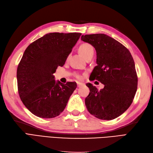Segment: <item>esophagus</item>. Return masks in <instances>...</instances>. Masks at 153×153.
<instances>
[{
  "mask_svg": "<svg viewBox=\"0 0 153 153\" xmlns=\"http://www.w3.org/2000/svg\"><path fill=\"white\" fill-rule=\"evenodd\" d=\"M83 83H81V82H77V87H80L81 86H83Z\"/></svg>",
  "mask_w": 153,
  "mask_h": 153,
  "instance_id": "esophagus-1",
  "label": "esophagus"
}]
</instances>
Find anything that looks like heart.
I'll use <instances>...</instances> for the list:
<instances>
[{
  "label": "heart",
  "mask_w": 153,
  "mask_h": 153,
  "mask_svg": "<svg viewBox=\"0 0 153 153\" xmlns=\"http://www.w3.org/2000/svg\"><path fill=\"white\" fill-rule=\"evenodd\" d=\"M79 52L84 56V57L86 59L91 56H93L94 55V50L93 46L88 43H83L81 44L79 46ZM76 76L77 78H79V79L81 78V76L79 75L76 74Z\"/></svg>",
  "instance_id": "1"
}]
</instances>
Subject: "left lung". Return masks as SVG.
I'll return each mask as SVG.
<instances>
[{
  "mask_svg": "<svg viewBox=\"0 0 153 153\" xmlns=\"http://www.w3.org/2000/svg\"><path fill=\"white\" fill-rule=\"evenodd\" d=\"M81 40L97 51V63L90 77L104 85L98 90L87 83L90 93L85 105L91 115L102 120H112L132 104L137 88V76L130 52L125 46L104 34H86Z\"/></svg>",
  "mask_w": 153,
  "mask_h": 153,
  "instance_id": "obj_1",
  "label": "left lung"
}]
</instances>
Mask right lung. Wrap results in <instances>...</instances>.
<instances>
[{"instance_id": "1", "label": "right lung", "mask_w": 153, "mask_h": 153, "mask_svg": "<svg viewBox=\"0 0 153 153\" xmlns=\"http://www.w3.org/2000/svg\"><path fill=\"white\" fill-rule=\"evenodd\" d=\"M81 33H53L28 46L17 69L18 93L29 111L38 117L54 118L61 113L77 87L76 82H56L54 74L62 66Z\"/></svg>"}]
</instances>
